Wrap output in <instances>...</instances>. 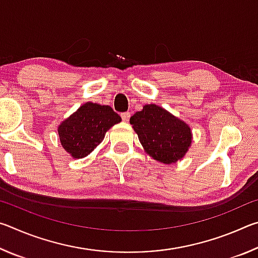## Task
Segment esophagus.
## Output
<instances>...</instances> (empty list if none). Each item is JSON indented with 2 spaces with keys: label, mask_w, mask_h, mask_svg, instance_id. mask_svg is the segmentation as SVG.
<instances>
[{
  "label": "esophagus",
  "mask_w": 258,
  "mask_h": 258,
  "mask_svg": "<svg viewBox=\"0 0 258 258\" xmlns=\"http://www.w3.org/2000/svg\"><path fill=\"white\" fill-rule=\"evenodd\" d=\"M120 116H121V118H123V120L125 121V123H127V121L130 120L131 113H130V112H123Z\"/></svg>",
  "instance_id": "34e87169"
}]
</instances>
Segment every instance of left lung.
I'll use <instances>...</instances> for the list:
<instances>
[{"mask_svg": "<svg viewBox=\"0 0 258 258\" xmlns=\"http://www.w3.org/2000/svg\"><path fill=\"white\" fill-rule=\"evenodd\" d=\"M130 123L143 149L159 163H177L191 147L190 126L157 104H145L131 117Z\"/></svg>", "mask_w": 258, "mask_h": 258, "instance_id": "left-lung-1", "label": "left lung"}]
</instances>
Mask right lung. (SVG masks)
I'll use <instances>...</instances> for the list:
<instances>
[{
  "label": "right lung",
  "mask_w": 258,
  "mask_h": 258,
  "mask_svg": "<svg viewBox=\"0 0 258 258\" xmlns=\"http://www.w3.org/2000/svg\"><path fill=\"white\" fill-rule=\"evenodd\" d=\"M120 121L111 107L86 102L58 126L60 143L73 158H84L103 141L107 131Z\"/></svg>",
  "instance_id": "obj_1"
}]
</instances>
